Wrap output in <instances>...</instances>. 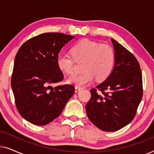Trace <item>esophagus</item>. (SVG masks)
Wrapping results in <instances>:
<instances>
[{"label": "esophagus", "instance_id": "obj_1", "mask_svg": "<svg viewBox=\"0 0 154 154\" xmlns=\"http://www.w3.org/2000/svg\"><path fill=\"white\" fill-rule=\"evenodd\" d=\"M82 89L81 87H79V86H75V92H79V90H81Z\"/></svg>", "mask_w": 154, "mask_h": 154}]
</instances>
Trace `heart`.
<instances>
[{
	"label": "heart",
	"instance_id": "obj_1",
	"mask_svg": "<svg viewBox=\"0 0 154 154\" xmlns=\"http://www.w3.org/2000/svg\"><path fill=\"white\" fill-rule=\"evenodd\" d=\"M71 55L62 54L57 59L58 68L66 74H73L75 62H83L81 74L69 77L68 82L77 86L90 83L95 79L104 81L110 75L114 66V50L108 44H101L90 39H83L72 46Z\"/></svg>",
	"mask_w": 154,
	"mask_h": 154
}]
</instances>
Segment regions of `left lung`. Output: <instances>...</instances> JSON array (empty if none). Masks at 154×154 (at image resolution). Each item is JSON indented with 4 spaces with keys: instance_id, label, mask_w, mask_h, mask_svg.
Instances as JSON below:
<instances>
[{
    "instance_id": "1",
    "label": "left lung",
    "mask_w": 154,
    "mask_h": 154,
    "mask_svg": "<svg viewBox=\"0 0 154 154\" xmlns=\"http://www.w3.org/2000/svg\"><path fill=\"white\" fill-rule=\"evenodd\" d=\"M111 41L114 68L104 82L90 90L91 98L85 106L90 121L107 132L121 129L133 120L143 94L142 71L137 60L114 39Z\"/></svg>"
}]
</instances>
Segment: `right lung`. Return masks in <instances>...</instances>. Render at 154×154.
I'll return each instance as SVG.
<instances>
[{
    "label": "right lung",
    "mask_w": 154,
    "mask_h": 154,
    "mask_svg": "<svg viewBox=\"0 0 154 154\" xmlns=\"http://www.w3.org/2000/svg\"><path fill=\"white\" fill-rule=\"evenodd\" d=\"M73 38L62 33H42L25 42L16 54L11 79L16 107L32 124L45 125L53 121L74 94L73 85H50L64 79L57 59Z\"/></svg>",
    "instance_id": "right-lung-1"
}]
</instances>
